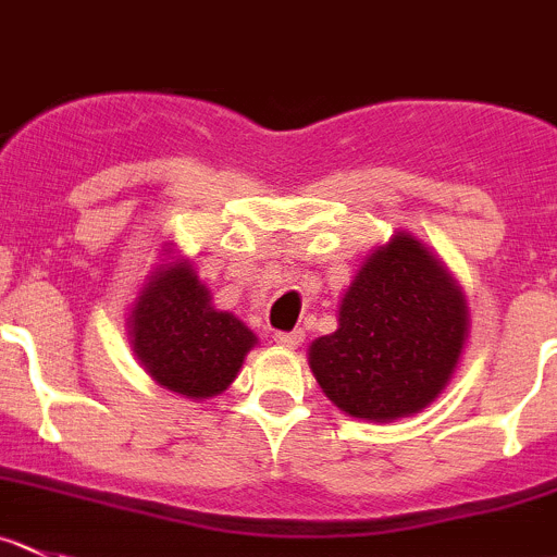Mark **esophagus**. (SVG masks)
Here are the masks:
<instances>
[{"instance_id": "1", "label": "esophagus", "mask_w": 557, "mask_h": 557, "mask_svg": "<svg viewBox=\"0 0 557 557\" xmlns=\"http://www.w3.org/2000/svg\"><path fill=\"white\" fill-rule=\"evenodd\" d=\"M274 343H277L280 348L294 350V348H299L301 343H305V332H299V329H296V332H277V334H274Z\"/></svg>"}]
</instances>
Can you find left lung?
Returning <instances> with one entry per match:
<instances>
[{"label":"left lung","mask_w":557,"mask_h":557,"mask_svg":"<svg viewBox=\"0 0 557 557\" xmlns=\"http://www.w3.org/2000/svg\"><path fill=\"white\" fill-rule=\"evenodd\" d=\"M471 312L455 274L397 231L345 288L337 329L310 343V370L343 413L394 422L433 405L455 377Z\"/></svg>","instance_id":"8db88e82"}]
</instances>
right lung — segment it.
I'll use <instances>...</instances> for the list:
<instances>
[{
    "mask_svg": "<svg viewBox=\"0 0 557 557\" xmlns=\"http://www.w3.org/2000/svg\"><path fill=\"white\" fill-rule=\"evenodd\" d=\"M174 247L165 242L163 263L129 307V345L158 386L201 403L236 381L258 337L234 312L212 305V290Z\"/></svg>",
    "mask_w": 557,
    "mask_h": 557,
    "instance_id": "add662e5",
    "label": "right lung"
}]
</instances>
